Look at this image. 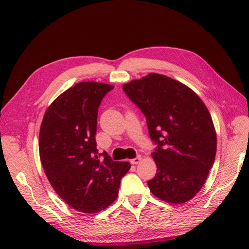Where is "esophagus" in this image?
Masks as SVG:
<instances>
[{
	"instance_id": "1",
	"label": "esophagus",
	"mask_w": 249,
	"mask_h": 249,
	"mask_svg": "<svg viewBox=\"0 0 249 249\" xmlns=\"http://www.w3.org/2000/svg\"><path fill=\"white\" fill-rule=\"evenodd\" d=\"M142 160V157H137L136 159H132V160H130V163L131 164H138V163H140V161Z\"/></svg>"
}]
</instances>
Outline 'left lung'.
Listing matches in <instances>:
<instances>
[{
  "mask_svg": "<svg viewBox=\"0 0 249 249\" xmlns=\"http://www.w3.org/2000/svg\"><path fill=\"white\" fill-rule=\"evenodd\" d=\"M123 89L143 112L149 137L158 143L151 154L157 175L147 181L151 194L174 204L190 200L203 186L216 154V132L206 106L184 84L156 72Z\"/></svg>",
  "mask_w": 249,
  "mask_h": 249,
  "instance_id": "obj_1",
  "label": "left lung"
}]
</instances>
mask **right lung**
<instances>
[{"label": "right lung", "mask_w": 249, "mask_h": 249, "mask_svg": "<svg viewBox=\"0 0 249 249\" xmlns=\"http://www.w3.org/2000/svg\"><path fill=\"white\" fill-rule=\"evenodd\" d=\"M113 86L82 82L60 94L47 108L39 135L40 159L56 194L81 213H95L119 196L127 161L98 156L95 142L100 104Z\"/></svg>", "instance_id": "1"}]
</instances>
